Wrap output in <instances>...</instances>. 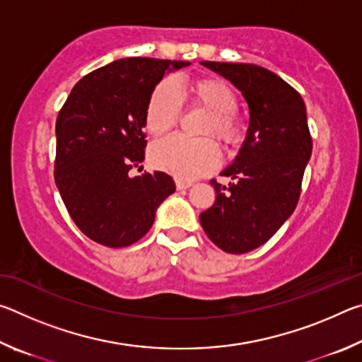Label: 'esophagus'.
Segmentation results:
<instances>
[{"label": "esophagus", "instance_id": "obj_1", "mask_svg": "<svg viewBox=\"0 0 362 362\" xmlns=\"http://www.w3.org/2000/svg\"><path fill=\"white\" fill-rule=\"evenodd\" d=\"M192 185H193V183L188 182V180H182V179H177V180H175L177 189H187V188H189Z\"/></svg>", "mask_w": 362, "mask_h": 362}]
</instances>
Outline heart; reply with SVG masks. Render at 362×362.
Listing matches in <instances>:
<instances>
[{"label": "heart", "instance_id": "1", "mask_svg": "<svg viewBox=\"0 0 362 362\" xmlns=\"http://www.w3.org/2000/svg\"><path fill=\"white\" fill-rule=\"evenodd\" d=\"M192 97L198 105L211 112L204 134L220 142L233 144L240 139L241 124L236 116L240 100L235 89L218 78L196 79ZM182 115V95L175 79L164 78L151 90L145 108V126L153 136H163L175 127ZM153 166L182 180H193L212 173L220 163V150L212 139H188L170 136L151 146Z\"/></svg>", "mask_w": 362, "mask_h": 362}]
</instances>
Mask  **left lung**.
I'll list each match as a JSON object with an SVG mask.
<instances>
[{
  "instance_id": "left-lung-1",
  "label": "left lung",
  "mask_w": 362,
  "mask_h": 362,
  "mask_svg": "<svg viewBox=\"0 0 362 362\" xmlns=\"http://www.w3.org/2000/svg\"><path fill=\"white\" fill-rule=\"evenodd\" d=\"M201 64L230 79L249 105L246 140L222 173L233 182L226 188L211 180L216 203L199 216L217 247L244 254L265 244L292 216L313 140L302 95L276 73L252 64Z\"/></svg>"
}]
</instances>
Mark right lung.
I'll list each match as a JSON object with an SVG mask.
<instances>
[{
    "label": "right lung",
    "instance_id": "obj_1",
    "mask_svg": "<svg viewBox=\"0 0 362 362\" xmlns=\"http://www.w3.org/2000/svg\"><path fill=\"white\" fill-rule=\"evenodd\" d=\"M183 60L129 57L75 84L56 121L54 179L66 211L89 240L126 247L144 238L158 206L175 192L164 173L131 177L145 158V108L166 71Z\"/></svg>",
    "mask_w": 362,
    "mask_h": 362
}]
</instances>
